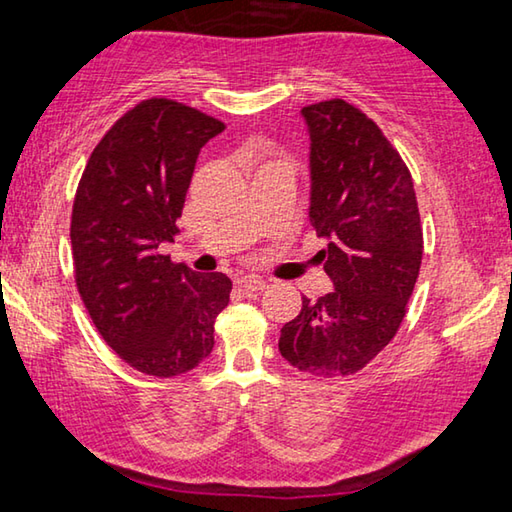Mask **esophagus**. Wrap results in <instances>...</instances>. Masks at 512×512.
<instances>
[{
    "label": "esophagus",
    "instance_id": "esophagus-1",
    "mask_svg": "<svg viewBox=\"0 0 512 512\" xmlns=\"http://www.w3.org/2000/svg\"><path fill=\"white\" fill-rule=\"evenodd\" d=\"M238 286L245 290V292H258V290H265L267 288V281H263L261 276H240L238 279Z\"/></svg>",
    "mask_w": 512,
    "mask_h": 512
}]
</instances>
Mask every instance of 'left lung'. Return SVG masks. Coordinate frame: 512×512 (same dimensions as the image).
Segmentation results:
<instances>
[{
    "instance_id": "left-lung-1",
    "label": "left lung",
    "mask_w": 512,
    "mask_h": 512,
    "mask_svg": "<svg viewBox=\"0 0 512 512\" xmlns=\"http://www.w3.org/2000/svg\"><path fill=\"white\" fill-rule=\"evenodd\" d=\"M311 131V222L335 290L281 329L279 351L313 379L363 370L390 345L420 276L424 236L413 177L379 124L345 99L301 108Z\"/></svg>"
}]
</instances>
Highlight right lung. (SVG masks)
I'll return each instance as SVG.
<instances>
[{
    "label": "right lung",
    "mask_w": 512,
    "mask_h": 512,
    "mask_svg": "<svg viewBox=\"0 0 512 512\" xmlns=\"http://www.w3.org/2000/svg\"><path fill=\"white\" fill-rule=\"evenodd\" d=\"M224 122L174 99H142L97 142L74 195V281L99 335L156 379L186 374L213 351L231 279L161 254L174 242L197 156Z\"/></svg>",
    "instance_id": "right-lung-1"
}]
</instances>
